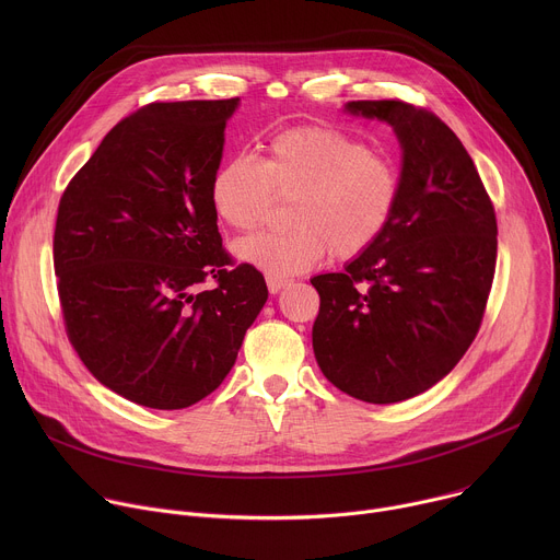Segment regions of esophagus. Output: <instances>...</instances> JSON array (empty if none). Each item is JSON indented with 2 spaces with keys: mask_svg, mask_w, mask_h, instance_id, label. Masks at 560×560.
Instances as JSON below:
<instances>
[{
  "mask_svg": "<svg viewBox=\"0 0 560 560\" xmlns=\"http://www.w3.org/2000/svg\"><path fill=\"white\" fill-rule=\"evenodd\" d=\"M266 283H268V290L272 294L281 292L285 285H288V279H281V277H266Z\"/></svg>",
  "mask_w": 560,
  "mask_h": 560,
  "instance_id": "34e87169",
  "label": "esophagus"
}]
</instances>
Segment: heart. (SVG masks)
I'll return each instance as SVG.
<instances>
[{
	"label": "heart",
	"mask_w": 560,
	"mask_h": 560,
	"mask_svg": "<svg viewBox=\"0 0 560 560\" xmlns=\"http://www.w3.org/2000/svg\"><path fill=\"white\" fill-rule=\"evenodd\" d=\"M275 197H292L290 228L246 236L234 253L268 277H290L330 253L352 261L374 248L401 199V173L392 156L346 130L296 126L275 135L261 159H223L210 179L212 208L234 230L257 228Z\"/></svg>",
	"instance_id": "obj_1"
}]
</instances>
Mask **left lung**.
Masks as SVG:
<instances>
[{
  "instance_id": "1",
  "label": "left lung",
  "mask_w": 560,
  "mask_h": 560,
  "mask_svg": "<svg viewBox=\"0 0 560 560\" xmlns=\"http://www.w3.org/2000/svg\"><path fill=\"white\" fill-rule=\"evenodd\" d=\"M404 148L401 199L378 244L343 272L312 277L318 368L365 404H398L439 383L483 324L497 268V212L471 156L432 110L361 100Z\"/></svg>"
}]
</instances>
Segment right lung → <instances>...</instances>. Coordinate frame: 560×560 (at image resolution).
<instances>
[{
  "label": "right lung",
  "instance_id": "obj_1",
  "mask_svg": "<svg viewBox=\"0 0 560 560\" xmlns=\"http://www.w3.org/2000/svg\"><path fill=\"white\" fill-rule=\"evenodd\" d=\"M236 104L141 106L59 199L52 261L68 341L137 406L182 410L214 392L268 299L264 275L221 246L210 201Z\"/></svg>",
  "mask_w": 560,
  "mask_h": 560
}]
</instances>
